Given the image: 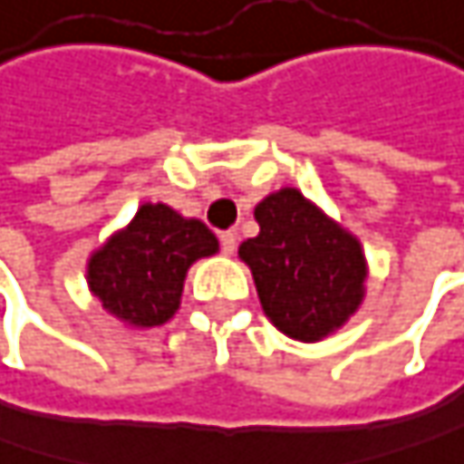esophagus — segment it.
Returning <instances> with one entry per match:
<instances>
[{"label":"esophagus","instance_id":"esophagus-1","mask_svg":"<svg viewBox=\"0 0 464 464\" xmlns=\"http://www.w3.org/2000/svg\"><path fill=\"white\" fill-rule=\"evenodd\" d=\"M218 240H221V250H224L227 256H232L235 248H237V235H235V232H221Z\"/></svg>","mask_w":464,"mask_h":464}]
</instances>
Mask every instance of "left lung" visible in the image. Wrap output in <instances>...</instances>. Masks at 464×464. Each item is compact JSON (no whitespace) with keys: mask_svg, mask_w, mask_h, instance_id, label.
<instances>
[{"mask_svg":"<svg viewBox=\"0 0 464 464\" xmlns=\"http://www.w3.org/2000/svg\"><path fill=\"white\" fill-rule=\"evenodd\" d=\"M253 216L258 235L237 256L248 264L264 314L301 343L338 333L367 293L370 269L359 237L295 187L266 195Z\"/></svg>","mask_w":464,"mask_h":464,"instance_id":"8db88e82","label":"left lung"}]
</instances>
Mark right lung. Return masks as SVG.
<instances>
[{"label":"right lung","mask_w":464,"mask_h":464,"mask_svg":"<svg viewBox=\"0 0 464 464\" xmlns=\"http://www.w3.org/2000/svg\"><path fill=\"white\" fill-rule=\"evenodd\" d=\"M218 253L216 235L166 203H142L86 261V285L102 312L131 330L166 324L179 312L184 277Z\"/></svg>","instance_id":"1"}]
</instances>
